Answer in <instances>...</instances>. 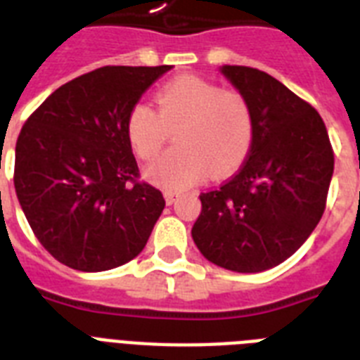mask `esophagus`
Returning <instances> with one entry per match:
<instances>
[{"label":"esophagus","mask_w":360,"mask_h":360,"mask_svg":"<svg viewBox=\"0 0 360 360\" xmlns=\"http://www.w3.org/2000/svg\"><path fill=\"white\" fill-rule=\"evenodd\" d=\"M165 199L166 205H174L177 201V194H174V192H165Z\"/></svg>","instance_id":"1"}]
</instances>
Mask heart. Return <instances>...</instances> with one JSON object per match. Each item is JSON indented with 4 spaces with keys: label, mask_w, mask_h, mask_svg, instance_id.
<instances>
[{
    "label": "heart",
    "mask_w": 360,
    "mask_h": 360,
    "mask_svg": "<svg viewBox=\"0 0 360 360\" xmlns=\"http://www.w3.org/2000/svg\"><path fill=\"white\" fill-rule=\"evenodd\" d=\"M155 111L148 102L129 110L126 131L139 157L152 159L170 131L179 129V148L146 166V177L165 190L179 192L205 175L225 177L245 161L252 143V111L238 91H223L198 77L175 78L157 93Z\"/></svg>",
    "instance_id": "obj_1"
}]
</instances>
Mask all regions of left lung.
Masks as SVG:
<instances>
[{
	"label": "left lung",
	"mask_w": 360,
	"mask_h": 360,
	"mask_svg": "<svg viewBox=\"0 0 360 360\" xmlns=\"http://www.w3.org/2000/svg\"><path fill=\"white\" fill-rule=\"evenodd\" d=\"M223 77L252 111L245 165L199 195L192 226L199 252L234 273H262L292 256L324 214L333 150L315 108L267 72L223 65Z\"/></svg>",
	"instance_id": "obj_1"
}]
</instances>
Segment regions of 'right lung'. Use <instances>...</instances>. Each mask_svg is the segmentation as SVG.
Here are the masks:
<instances>
[{"instance_id":"1","label":"right lung","mask_w":360,"mask_h":360,"mask_svg":"<svg viewBox=\"0 0 360 360\" xmlns=\"http://www.w3.org/2000/svg\"><path fill=\"white\" fill-rule=\"evenodd\" d=\"M172 65H105L63 84L27 119L16 143L14 188L49 255L101 273L141 255L165 208L139 183L129 110Z\"/></svg>"}]
</instances>
